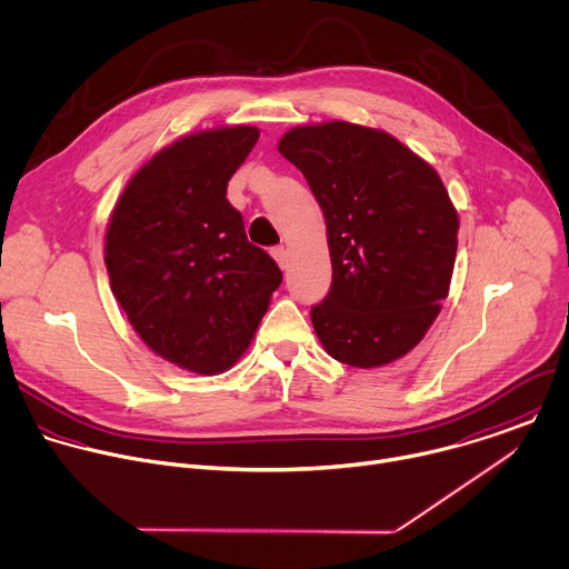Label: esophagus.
<instances>
[{"label": "esophagus", "mask_w": 569, "mask_h": 569, "mask_svg": "<svg viewBox=\"0 0 569 569\" xmlns=\"http://www.w3.org/2000/svg\"><path fill=\"white\" fill-rule=\"evenodd\" d=\"M271 256L276 258V262L280 264V269H287L289 267V251H287V247H273L271 249Z\"/></svg>", "instance_id": "esophagus-1"}]
</instances>
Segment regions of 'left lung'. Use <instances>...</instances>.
I'll list each match as a JSON object with an SVG mask.
<instances>
[{
    "mask_svg": "<svg viewBox=\"0 0 569 569\" xmlns=\"http://www.w3.org/2000/svg\"><path fill=\"white\" fill-rule=\"evenodd\" d=\"M278 151L327 222L331 289L311 307L325 351L360 369L402 358L449 293L458 213L442 180L393 136L351 122L296 127Z\"/></svg>",
    "mask_w": 569,
    "mask_h": 569,
    "instance_id": "left-lung-1",
    "label": "left lung"
}]
</instances>
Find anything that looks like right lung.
<instances>
[{
  "label": "right lung",
  "mask_w": 569,
  "mask_h": 569,
  "mask_svg": "<svg viewBox=\"0 0 569 569\" xmlns=\"http://www.w3.org/2000/svg\"><path fill=\"white\" fill-rule=\"evenodd\" d=\"M258 138L238 124L164 147L129 180L107 229L111 291L129 322L158 356L193 373L236 365L282 282L227 200Z\"/></svg>",
  "instance_id": "obj_1"
}]
</instances>
